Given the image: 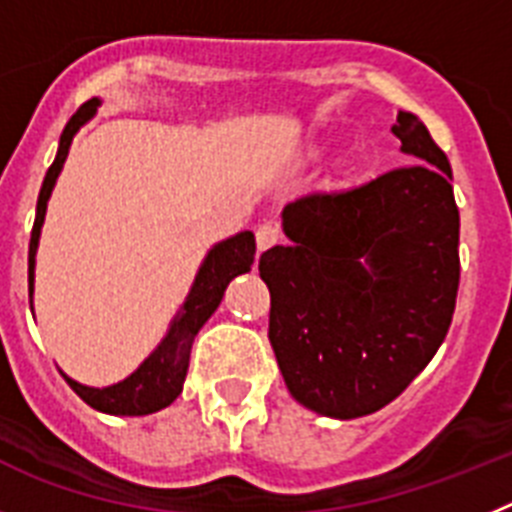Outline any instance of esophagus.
I'll use <instances>...</instances> for the list:
<instances>
[{
  "mask_svg": "<svg viewBox=\"0 0 512 512\" xmlns=\"http://www.w3.org/2000/svg\"><path fill=\"white\" fill-rule=\"evenodd\" d=\"M255 237H257V250L265 252V250H270L273 244H278V239H281V231H278V226L275 224H262V226H257Z\"/></svg>",
  "mask_w": 512,
  "mask_h": 512,
  "instance_id": "1",
  "label": "esophagus"
}]
</instances>
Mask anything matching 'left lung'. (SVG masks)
<instances>
[{"label": "left lung", "mask_w": 512, "mask_h": 512, "mask_svg": "<svg viewBox=\"0 0 512 512\" xmlns=\"http://www.w3.org/2000/svg\"><path fill=\"white\" fill-rule=\"evenodd\" d=\"M391 133L412 164L283 208L291 244L262 252L270 345L291 397L335 420L371 415L433 361L459 291L451 164L415 113Z\"/></svg>", "instance_id": "left-lung-1"}]
</instances>
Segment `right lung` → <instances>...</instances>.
Returning a JSON list of instances; mask_svg holds the SVG:
<instances>
[{
	"mask_svg": "<svg viewBox=\"0 0 512 512\" xmlns=\"http://www.w3.org/2000/svg\"><path fill=\"white\" fill-rule=\"evenodd\" d=\"M102 105L100 97H92L71 115V121L66 123L64 133H61L59 151L56 159L48 167L46 180H43L41 195H38V208H35V224L33 234H30V252H28V275H30V309H33V281H35V252H38V242H41V229L46 221L48 198H51L56 180H59L64 162L69 157V146L77 136L82 126L92 121L97 115V108ZM252 262H255V234L252 231H239L234 237L224 239V242L213 244L208 255L203 257L201 268L195 273V281L190 286L188 296L177 309L175 319L170 322V330L162 337L157 348L151 350L149 358H144L131 376H126L118 384L110 386H84L74 381L71 376L64 379L69 386L77 391L84 402L95 407V410L105 412V415H123V417H139L159 412L164 407H170L177 397H180L185 376H188L190 366V348H193L195 335L201 332L203 324L211 319V314L219 309L224 291L237 275L250 273Z\"/></svg>",
	"mask_w": 512,
	"mask_h": 512,
	"instance_id": "right-lung-1",
	"label": "right lung"
}]
</instances>
